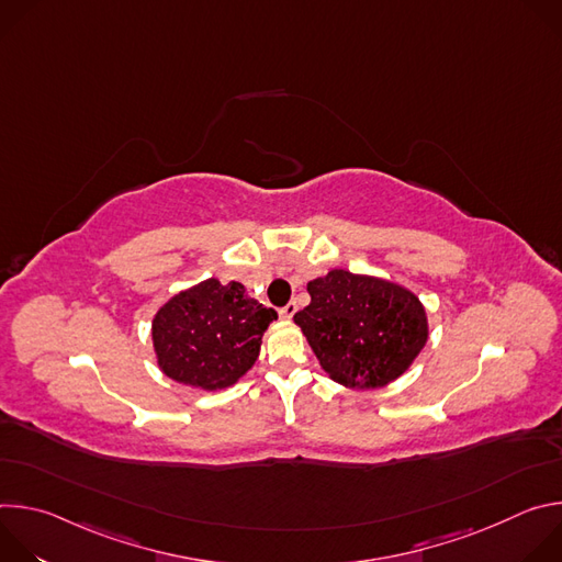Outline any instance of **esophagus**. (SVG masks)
Here are the masks:
<instances>
[{
	"label": "esophagus",
	"instance_id": "34e87169",
	"mask_svg": "<svg viewBox=\"0 0 562 562\" xmlns=\"http://www.w3.org/2000/svg\"><path fill=\"white\" fill-rule=\"evenodd\" d=\"M295 311H297L295 302H289L286 306H282V308H280V317H284V319H291V317L295 315Z\"/></svg>",
	"mask_w": 562,
	"mask_h": 562
}]
</instances>
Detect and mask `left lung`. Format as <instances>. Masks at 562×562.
<instances>
[{
  "label": "left lung",
  "mask_w": 562,
  "mask_h": 562,
  "mask_svg": "<svg viewBox=\"0 0 562 562\" xmlns=\"http://www.w3.org/2000/svg\"><path fill=\"white\" fill-rule=\"evenodd\" d=\"M311 304L293 315L331 380L378 389L403 375L429 340L427 311L395 282L331 269L306 284Z\"/></svg>",
  "instance_id": "8db88e82"
}]
</instances>
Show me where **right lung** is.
<instances>
[{
  "label": "right lung",
  "mask_w": 562,
  "mask_h": 562,
  "mask_svg": "<svg viewBox=\"0 0 562 562\" xmlns=\"http://www.w3.org/2000/svg\"><path fill=\"white\" fill-rule=\"evenodd\" d=\"M273 308L245 284L209 278L159 306L150 336L157 367L180 384L217 391L235 384L258 360Z\"/></svg>",
  "instance_id": "add662e5"
}]
</instances>
